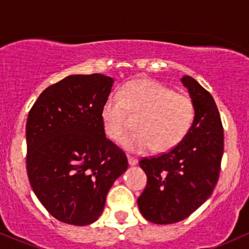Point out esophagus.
Wrapping results in <instances>:
<instances>
[{"label": "esophagus", "instance_id": "34e87169", "mask_svg": "<svg viewBox=\"0 0 249 249\" xmlns=\"http://www.w3.org/2000/svg\"><path fill=\"white\" fill-rule=\"evenodd\" d=\"M127 160H128V164H130L131 166H134V165L138 164V160H137L136 158H133V157H131V156L127 157Z\"/></svg>", "mask_w": 249, "mask_h": 249}]
</instances>
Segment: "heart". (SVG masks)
I'll use <instances>...</instances> for the list:
<instances>
[{
  "label": "heart",
  "mask_w": 249,
  "mask_h": 249,
  "mask_svg": "<svg viewBox=\"0 0 249 249\" xmlns=\"http://www.w3.org/2000/svg\"><path fill=\"white\" fill-rule=\"evenodd\" d=\"M128 113L137 116L138 130L121 139L124 150L144 153L153 150L166 152L185 139L192 127L196 110L188 96L176 93L161 83L139 79L128 83L118 93L107 97L101 108L103 130L117 141L127 127Z\"/></svg>",
  "instance_id": "1"
}]
</instances>
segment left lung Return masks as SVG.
Listing matches in <instances>:
<instances>
[{"label": "left lung", "mask_w": 249, "mask_h": 249, "mask_svg": "<svg viewBox=\"0 0 249 249\" xmlns=\"http://www.w3.org/2000/svg\"><path fill=\"white\" fill-rule=\"evenodd\" d=\"M196 116L190 132L176 147L139 165L147 184L137 202L153 224L181 221L204 204L219 179L224 153V128L213 97L196 79L184 76Z\"/></svg>", "instance_id": "obj_1"}]
</instances>
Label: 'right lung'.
<instances>
[{
	"instance_id": "obj_1",
	"label": "right lung",
	"mask_w": 249,
	"mask_h": 249,
	"mask_svg": "<svg viewBox=\"0 0 249 249\" xmlns=\"http://www.w3.org/2000/svg\"><path fill=\"white\" fill-rule=\"evenodd\" d=\"M113 78L71 75L39 95L27 121V172L36 196L53 218L95 222L107 194L127 170L125 153L105 137L101 108Z\"/></svg>"
}]
</instances>
